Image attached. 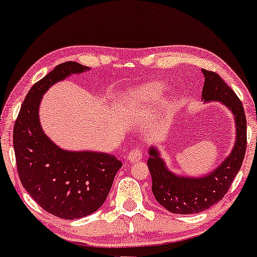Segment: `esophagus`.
Segmentation results:
<instances>
[{"label": "esophagus", "instance_id": "1", "mask_svg": "<svg viewBox=\"0 0 257 257\" xmlns=\"http://www.w3.org/2000/svg\"><path fill=\"white\" fill-rule=\"evenodd\" d=\"M141 158H142V151L139 148H134L130 151V154L127 156V161L131 163H136L138 161H140Z\"/></svg>", "mask_w": 257, "mask_h": 257}]
</instances>
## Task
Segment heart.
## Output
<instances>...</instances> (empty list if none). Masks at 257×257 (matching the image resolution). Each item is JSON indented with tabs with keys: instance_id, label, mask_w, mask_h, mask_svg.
Here are the masks:
<instances>
[{
	"instance_id": "obj_1",
	"label": "heart",
	"mask_w": 257,
	"mask_h": 257,
	"mask_svg": "<svg viewBox=\"0 0 257 257\" xmlns=\"http://www.w3.org/2000/svg\"><path fill=\"white\" fill-rule=\"evenodd\" d=\"M162 86L159 84H149L147 86H142L140 89H134L126 93L124 96L126 98V100L130 101H137L139 99H141L142 96L146 95H155L158 94L162 92Z\"/></svg>"
}]
</instances>
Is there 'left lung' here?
Masks as SVG:
<instances>
[{
  "mask_svg": "<svg viewBox=\"0 0 257 257\" xmlns=\"http://www.w3.org/2000/svg\"><path fill=\"white\" fill-rule=\"evenodd\" d=\"M203 70L205 83L201 100L220 101L234 116L235 144L232 153L212 173L201 178L179 176L168 170L155 147L149 149L148 167L153 178L155 198L167 211L175 214L200 213L216 204L229 191L240 170L247 145V123L241 101L214 71Z\"/></svg>",
  "mask_w": 257,
  "mask_h": 257,
  "instance_id": "obj_1",
  "label": "left lung"
}]
</instances>
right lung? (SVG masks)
I'll use <instances>...</instances> for the list:
<instances>
[{
	"label": "right lung",
	"instance_id": "right-lung-1",
	"mask_svg": "<svg viewBox=\"0 0 257 257\" xmlns=\"http://www.w3.org/2000/svg\"><path fill=\"white\" fill-rule=\"evenodd\" d=\"M90 68L67 61L54 67L25 98L14 127V148L19 179L42 208L66 220L81 218L98 211L121 167L115 156L95 151H68L45 136L39 107L54 83Z\"/></svg>",
	"mask_w": 257,
	"mask_h": 257
}]
</instances>
